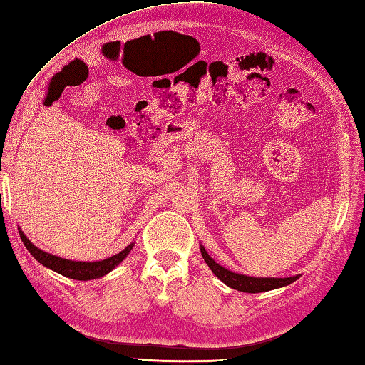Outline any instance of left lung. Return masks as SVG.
Segmentation results:
<instances>
[{"label":"left lung","instance_id":"1","mask_svg":"<svg viewBox=\"0 0 365 365\" xmlns=\"http://www.w3.org/2000/svg\"><path fill=\"white\" fill-rule=\"evenodd\" d=\"M201 254L204 262L207 263V267L212 269L218 279L227 284L228 287L240 290V292H247V294H258V292H268V290L279 289L284 286H289L294 281H297L300 276H292V277H252L246 274L233 273L227 268H223L218 264L215 260H212L207 250L201 246Z\"/></svg>","mask_w":365,"mask_h":365}]
</instances>
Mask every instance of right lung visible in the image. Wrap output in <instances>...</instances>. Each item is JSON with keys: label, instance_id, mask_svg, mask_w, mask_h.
I'll use <instances>...</instances> for the list:
<instances>
[{"label": "right lung", "instance_id": "add662e5", "mask_svg": "<svg viewBox=\"0 0 365 365\" xmlns=\"http://www.w3.org/2000/svg\"><path fill=\"white\" fill-rule=\"evenodd\" d=\"M19 235H21V240L25 244L26 250H29L30 254L43 264V267L56 271V273L62 274V276H67V277H70V279H76V281L97 279V277H102L107 273H110L111 269H115L118 264L129 255V252L132 250V247H134V242H130L129 246L124 247L121 252H119V254L105 258V260L75 262V260H67V258L48 254V252L38 249L35 244H33L29 237L24 235V231L21 228H19Z\"/></svg>", "mask_w": 365, "mask_h": 365}]
</instances>
